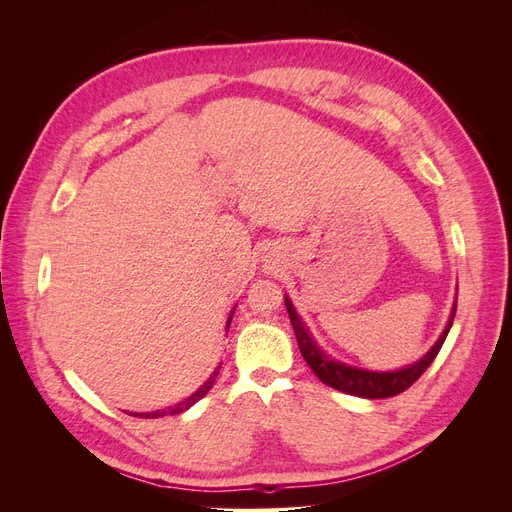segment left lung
I'll use <instances>...</instances> for the list:
<instances>
[{
	"label": "left lung",
	"mask_w": 512,
	"mask_h": 512,
	"mask_svg": "<svg viewBox=\"0 0 512 512\" xmlns=\"http://www.w3.org/2000/svg\"><path fill=\"white\" fill-rule=\"evenodd\" d=\"M284 301H286V309H288L294 335H297L299 350L303 354V359L307 361V365L312 367L314 374L324 384L333 386V389H337V391L356 395V397H365V399H384V397H393V395H399L406 389H410V386L423 376V371L438 356L448 331H451V327H453V318H455V309H457V303H455L451 320H448L446 329L442 331L438 342L433 344V348L423 356L421 361H416L414 365L397 369V371H367V369L346 365L342 361H335V359H331V356L324 354L312 339V335H309V331L305 329V324L301 322L297 312H294L290 299L284 297Z\"/></svg>",
	"instance_id": "8db88e82"
}]
</instances>
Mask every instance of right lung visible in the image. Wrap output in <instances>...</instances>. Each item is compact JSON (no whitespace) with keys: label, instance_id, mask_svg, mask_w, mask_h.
Returning a JSON list of instances; mask_svg holds the SVG:
<instances>
[{"label":"right lung","instance_id":"obj_1","mask_svg":"<svg viewBox=\"0 0 512 512\" xmlns=\"http://www.w3.org/2000/svg\"><path fill=\"white\" fill-rule=\"evenodd\" d=\"M230 320H232V314H230V318H228V324H226V329L230 327ZM218 374H220V367L213 371L211 374V378L200 386V389L194 393V395H190L188 399H183L181 404H177V406H173V408H168V410H158V412H141V414H132V416H145V418H160V416H164V414H179V412H185L188 408H192L198 399H203L209 391H211V386H213V382H215V378H218Z\"/></svg>","mask_w":512,"mask_h":512}]
</instances>
